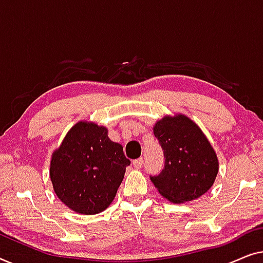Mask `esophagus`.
I'll return each instance as SVG.
<instances>
[{
	"label": "esophagus",
	"mask_w": 263,
	"mask_h": 263,
	"mask_svg": "<svg viewBox=\"0 0 263 263\" xmlns=\"http://www.w3.org/2000/svg\"><path fill=\"white\" fill-rule=\"evenodd\" d=\"M143 158H137V160L133 161V167H135L136 169H140L142 168L143 165Z\"/></svg>",
	"instance_id": "obj_1"
}]
</instances>
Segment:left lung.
I'll return each mask as SVG.
<instances>
[{
    "label": "left lung",
    "instance_id": "obj_1",
    "mask_svg": "<svg viewBox=\"0 0 263 263\" xmlns=\"http://www.w3.org/2000/svg\"><path fill=\"white\" fill-rule=\"evenodd\" d=\"M164 154V168L150 179L173 204L192 201L213 186L219 162L201 128L184 114L165 116L154 125Z\"/></svg>",
    "mask_w": 263,
    "mask_h": 263
}]
</instances>
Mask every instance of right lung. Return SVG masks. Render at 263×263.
<instances>
[{
	"mask_svg": "<svg viewBox=\"0 0 263 263\" xmlns=\"http://www.w3.org/2000/svg\"><path fill=\"white\" fill-rule=\"evenodd\" d=\"M130 163L123 146L108 138L107 127L81 120L52 153L50 179L63 204L90 216L112 204Z\"/></svg>",
	"mask_w": 263,
	"mask_h": 263,
	"instance_id": "1",
	"label": "right lung"
}]
</instances>
